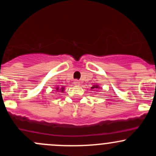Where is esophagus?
<instances>
[{"label":"esophagus","instance_id":"esophagus-1","mask_svg":"<svg viewBox=\"0 0 156 156\" xmlns=\"http://www.w3.org/2000/svg\"><path fill=\"white\" fill-rule=\"evenodd\" d=\"M74 84L75 85H78V84H80V81L78 80H75L74 81Z\"/></svg>","mask_w":156,"mask_h":156}]
</instances>
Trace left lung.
<instances>
[{
  "mask_svg": "<svg viewBox=\"0 0 156 156\" xmlns=\"http://www.w3.org/2000/svg\"><path fill=\"white\" fill-rule=\"evenodd\" d=\"M91 88H92V89H95V88H100V87H99L98 85H94L93 87H91Z\"/></svg>",
  "mask_w": 156,
  "mask_h": 156,
  "instance_id": "obj_1",
  "label": "left lung"
}]
</instances>
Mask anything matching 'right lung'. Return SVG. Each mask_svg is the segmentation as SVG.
I'll return each instance as SVG.
<instances>
[{"instance_id": "1", "label": "right lung", "mask_w": 156, "mask_h": 156, "mask_svg": "<svg viewBox=\"0 0 156 156\" xmlns=\"http://www.w3.org/2000/svg\"><path fill=\"white\" fill-rule=\"evenodd\" d=\"M56 90H60L62 91H62H64V90H64L63 87H62V88H61V89H59V87H56Z\"/></svg>"}]
</instances>
